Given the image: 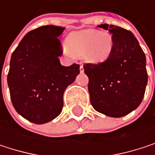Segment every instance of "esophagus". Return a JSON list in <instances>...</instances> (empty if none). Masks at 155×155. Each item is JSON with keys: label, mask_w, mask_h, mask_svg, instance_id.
Masks as SVG:
<instances>
[{"label": "esophagus", "mask_w": 155, "mask_h": 155, "mask_svg": "<svg viewBox=\"0 0 155 155\" xmlns=\"http://www.w3.org/2000/svg\"><path fill=\"white\" fill-rule=\"evenodd\" d=\"M80 72H81V74L84 72V69H83V66H82V65H81V66H80Z\"/></svg>", "instance_id": "1"}]
</instances>
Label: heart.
Masks as SVG:
<instances>
[{"label": "heart", "mask_w": 155, "mask_h": 155, "mask_svg": "<svg viewBox=\"0 0 155 155\" xmlns=\"http://www.w3.org/2000/svg\"><path fill=\"white\" fill-rule=\"evenodd\" d=\"M113 48L114 39L109 33L89 28L71 33L64 52L69 56H82L90 64H101L110 56Z\"/></svg>", "instance_id": "1"}]
</instances>
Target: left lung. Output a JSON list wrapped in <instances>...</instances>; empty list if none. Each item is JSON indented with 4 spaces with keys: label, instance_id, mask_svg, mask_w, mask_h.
Instances as JSON below:
<instances>
[{
    "label": "left lung",
    "instance_id": "1",
    "mask_svg": "<svg viewBox=\"0 0 155 155\" xmlns=\"http://www.w3.org/2000/svg\"><path fill=\"white\" fill-rule=\"evenodd\" d=\"M98 27L112 34L114 48L105 62L83 66L91 103L108 117H124L143 101L148 81L145 54L131 31L108 24Z\"/></svg>",
    "mask_w": 155,
    "mask_h": 155
}]
</instances>
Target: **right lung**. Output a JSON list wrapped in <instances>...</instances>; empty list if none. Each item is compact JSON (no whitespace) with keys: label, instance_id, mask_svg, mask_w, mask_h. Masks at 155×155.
<instances>
[{"label":"right lung","instance_id":"add662e5","mask_svg":"<svg viewBox=\"0 0 155 155\" xmlns=\"http://www.w3.org/2000/svg\"><path fill=\"white\" fill-rule=\"evenodd\" d=\"M65 28L47 25L25 35L12 54L8 74L11 100L16 111L35 124L60 115L64 92L80 74V65L63 66L57 38Z\"/></svg>","mask_w":155,"mask_h":155}]
</instances>
